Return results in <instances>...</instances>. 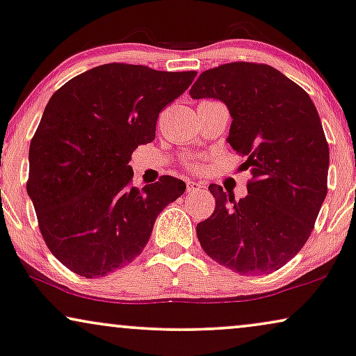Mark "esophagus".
Listing matches in <instances>:
<instances>
[{"label": "esophagus", "instance_id": "1", "mask_svg": "<svg viewBox=\"0 0 356 356\" xmlns=\"http://www.w3.org/2000/svg\"><path fill=\"white\" fill-rule=\"evenodd\" d=\"M202 188H204V184L193 182V181L187 182V193H195V192L202 191Z\"/></svg>", "mask_w": 356, "mask_h": 356}]
</instances>
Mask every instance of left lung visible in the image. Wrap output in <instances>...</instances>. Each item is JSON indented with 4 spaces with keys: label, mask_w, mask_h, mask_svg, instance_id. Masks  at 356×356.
Segmentation results:
<instances>
[{
    "label": "left lung",
    "mask_w": 356,
    "mask_h": 356,
    "mask_svg": "<svg viewBox=\"0 0 356 356\" xmlns=\"http://www.w3.org/2000/svg\"><path fill=\"white\" fill-rule=\"evenodd\" d=\"M191 97L227 105L228 143L251 172L238 202L209 186L215 211L197 225L202 248L235 273L276 271L309 240L327 195L328 145L316 105L284 74L250 62L202 72Z\"/></svg>",
    "instance_id": "obj_1"
}]
</instances>
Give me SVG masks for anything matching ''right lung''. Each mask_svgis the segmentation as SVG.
Here are the masks:
<instances>
[{"label":"right lung","instance_id":"right-lung-1","mask_svg":"<svg viewBox=\"0 0 356 356\" xmlns=\"http://www.w3.org/2000/svg\"><path fill=\"white\" fill-rule=\"evenodd\" d=\"M195 75L105 64L51 97L29 146L28 195L44 241L70 271L100 277L124 268L149 241L157 215L186 191L170 175L138 191L129 161Z\"/></svg>","mask_w":356,"mask_h":356}]
</instances>
